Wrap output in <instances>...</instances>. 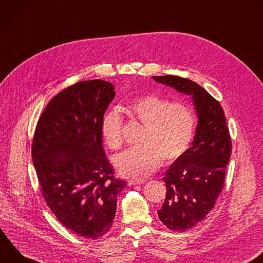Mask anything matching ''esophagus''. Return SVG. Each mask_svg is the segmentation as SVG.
Segmentation results:
<instances>
[{
  "label": "esophagus",
  "instance_id": "obj_1",
  "mask_svg": "<svg viewBox=\"0 0 263 263\" xmlns=\"http://www.w3.org/2000/svg\"><path fill=\"white\" fill-rule=\"evenodd\" d=\"M144 183H145V181H143V180H129L128 181L129 185H141Z\"/></svg>",
  "mask_w": 263,
  "mask_h": 263
}]
</instances>
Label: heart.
<instances>
[{
    "instance_id": "b5f03b06",
    "label": "heart",
    "mask_w": 263,
    "mask_h": 263,
    "mask_svg": "<svg viewBox=\"0 0 263 263\" xmlns=\"http://www.w3.org/2000/svg\"><path fill=\"white\" fill-rule=\"evenodd\" d=\"M125 109L145 127L140 145L114 158L120 177L143 179L157 170L162 159L172 163L190 147L196 128V115L190 105L151 94L135 99ZM122 124V117L117 110L108 111L102 119L101 135L111 149L119 148L123 143Z\"/></svg>"
}]
</instances>
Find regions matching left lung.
I'll list each match as a JSON object with an SVG mask.
<instances>
[{
  "label": "left lung",
  "mask_w": 263,
  "mask_h": 263,
  "mask_svg": "<svg viewBox=\"0 0 263 263\" xmlns=\"http://www.w3.org/2000/svg\"><path fill=\"white\" fill-rule=\"evenodd\" d=\"M160 83L192 96L197 126L191 147L167 169L162 179L166 197L158 211L172 231L193 228L213 209L222 190L232 141L219 102L194 81L174 76H153Z\"/></svg>",
  "instance_id": "1"
}]
</instances>
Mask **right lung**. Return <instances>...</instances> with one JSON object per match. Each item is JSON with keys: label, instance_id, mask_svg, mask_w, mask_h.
Segmentation results:
<instances>
[{"label": "right lung", "instance_id": "obj_1", "mask_svg": "<svg viewBox=\"0 0 263 263\" xmlns=\"http://www.w3.org/2000/svg\"><path fill=\"white\" fill-rule=\"evenodd\" d=\"M114 90L101 79L70 85L48 103L32 141V161L48 207L84 238L96 239L110 230L117 195L126 186L114 178L102 147L101 122Z\"/></svg>", "mask_w": 263, "mask_h": 263}]
</instances>
